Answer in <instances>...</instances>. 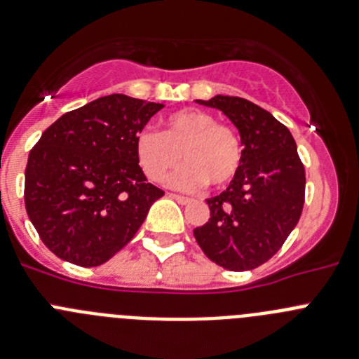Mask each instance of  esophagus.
Here are the masks:
<instances>
[{"label":"esophagus","mask_w":359,"mask_h":359,"mask_svg":"<svg viewBox=\"0 0 359 359\" xmlns=\"http://www.w3.org/2000/svg\"><path fill=\"white\" fill-rule=\"evenodd\" d=\"M168 196H170V198H173V200H177V202H179V203H189V202H191V200L187 198V196L175 195V193H170V195H168Z\"/></svg>","instance_id":"34e87169"}]
</instances>
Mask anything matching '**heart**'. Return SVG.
<instances>
[{
    "instance_id": "heart-1",
    "label": "heart",
    "mask_w": 359,
    "mask_h": 359,
    "mask_svg": "<svg viewBox=\"0 0 359 359\" xmlns=\"http://www.w3.org/2000/svg\"><path fill=\"white\" fill-rule=\"evenodd\" d=\"M135 156L144 175L154 182L164 179L180 161L186 163L170 175L168 184L177 189H196L209 182L227 186L243 163L240 135L229 125L202 109H180L164 118V130L143 128L135 134Z\"/></svg>"
}]
</instances>
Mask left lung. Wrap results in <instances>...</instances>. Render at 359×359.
<instances>
[{"label":"left lung","mask_w":359,"mask_h":359,"mask_svg":"<svg viewBox=\"0 0 359 359\" xmlns=\"http://www.w3.org/2000/svg\"><path fill=\"white\" fill-rule=\"evenodd\" d=\"M196 103L224 112L245 148L240 173L225 191L208 198L209 222L193 234L203 254L225 270H252L295 229L304 208V166L292 132L256 103L224 95Z\"/></svg>","instance_id":"1"}]
</instances>
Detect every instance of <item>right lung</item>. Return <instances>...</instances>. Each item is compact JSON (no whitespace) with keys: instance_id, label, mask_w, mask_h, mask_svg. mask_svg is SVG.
I'll list each match as a JSON object with an SVG mask.
<instances>
[{"instance_id":"obj_1","label":"right lung","mask_w":359,"mask_h":359,"mask_svg":"<svg viewBox=\"0 0 359 359\" xmlns=\"http://www.w3.org/2000/svg\"><path fill=\"white\" fill-rule=\"evenodd\" d=\"M163 103L109 95L66 112L32 148L25 205L43 243L79 266H100L140 231L164 195L135 156V134Z\"/></svg>"}]
</instances>
